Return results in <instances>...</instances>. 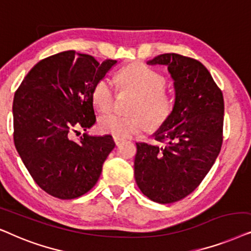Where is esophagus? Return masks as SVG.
Instances as JSON below:
<instances>
[{
	"label": "esophagus",
	"instance_id": "34e87169",
	"mask_svg": "<svg viewBox=\"0 0 251 251\" xmlns=\"http://www.w3.org/2000/svg\"><path fill=\"white\" fill-rule=\"evenodd\" d=\"M113 141H115V143H116V146H119L120 143H122L124 140L123 139H118V138H113Z\"/></svg>",
	"mask_w": 251,
	"mask_h": 251
}]
</instances>
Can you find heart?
Wrapping results in <instances>:
<instances>
[{"instance_id":"heart-1","label":"heart","mask_w":251,"mask_h":251,"mask_svg":"<svg viewBox=\"0 0 251 251\" xmlns=\"http://www.w3.org/2000/svg\"><path fill=\"white\" fill-rule=\"evenodd\" d=\"M123 88L138 95L132 112L135 116H102L99 119V129L103 134L113 138L127 139L147 131L148 123L152 128H159L168 123L173 112V101L164 89L165 79L158 72L143 65H134L123 70L117 76ZM95 108L108 112L113 105V89L108 79L96 83L92 94Z\"/></svg>"}]
</instances>
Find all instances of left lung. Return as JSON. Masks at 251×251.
I'll use <instances>...</instances> for the list:
<instances>
[{
  "label": "left lung",
  "mask_w": 251,
  "mask_h": 251,
  "mask_svg": "<svg viewBox=\"0 0 251 251\" xmlns=\"http://www.w3.org/2000/svg\"><path fill=\"white\" fill-rule=\"evenodd\" d=\"M147 64L165 65L176 99L171 118L155 134L164 147L136 143V185L151 201L168 204L193 193L215 164L223 145L224 98L196 59L163 53Z\"/></svg>",
  "instance_id": "left-lung-1"
}]
</instances>
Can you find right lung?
<instances>
[{
    "instance_id": "right-lung-1",
    "label": "right lung",
    "mask_w": 251,
    "mask_h": 251,
    "mask_svg": "<svg viewBox=\"0 0 251 251\" xmlns=\"http://www.w3.org/2000/svg\"><path fill=\"white\" fill-rule=\"evenodd\" d=\"M117 61L100 64L68 50L40 61L13 99V141L34 181L53 198L72 200L89 192L115 148L111 135L92 136L96 122L92 94Z\"/></svg>"
}]
</instances>
